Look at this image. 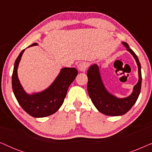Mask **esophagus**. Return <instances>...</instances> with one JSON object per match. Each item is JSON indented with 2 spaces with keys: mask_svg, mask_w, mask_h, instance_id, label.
<instances>
[{
  "mask_svg": "<svg viewBox=\"0 0 152 152\" xmlns=\"http://www.w3.org/2000/svg\"><path fill=\"white\" fill-rule=\"evenodd\" d=\"M87 67H88V65H87V64L86 63V62H84V61L80 62V63L79 64L78 66H77L78 70L81 72L85 71V70H86Z\"/></svg>",
  "mask_w": 152,
  "mask_h": 152,
  "instance_id": "1",
  "label": "esophagus"
}]
</instances>
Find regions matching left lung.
<instances>
[{
	"label": "left lung",
	"instance_id": "1",
	"mask_svg": "<svg viewBox=\"0 0 152 152\" xmlns=\"http://www.w3.org/2000/svg\"><path fill=\"white\" fill-rule=\"evenodd\" d=\"M127 50L134 56L138 67L139 80L134 87L132 95L125 98H118L108 92L104 86L102 81L99 75V68L96 64L91 66L87 71L88 84L87 90L89 97L96 109L99 112L107 115L118 116L125 114L132 109L136 103L139 96L141 89L142 75H141V66L137 55L129 45L125 42H122Z\"/></svg>",
	"mask_w": 152,
	"mask_h": 152
}]
</instances>
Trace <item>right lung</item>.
Returning a JSON list of instances; mask_svg holds the SVG:
<instances>
[{
  "label": "right lung",
  "mask_w": 152,
  "mask_h": 152,
  "mask_svg": "<svg viewBox=\"0 0 152 152\" xmlns=\"http://www.w3.org/2000/svg\"><path fill=\"white\" fill-rule=\"evenodd\" d=\"M37 45L34 43L30 46ZM24 50L20 52L14 63L12 78L14 95L23 109L32 117L43 118L57 112L64 103L68 87L77 75V70L75 68H62L49 88L41 93L28 95L22 88L17 75L18 64Z\"/></svg>",
  "instance_id": "add662e5"
}]
</instances>
